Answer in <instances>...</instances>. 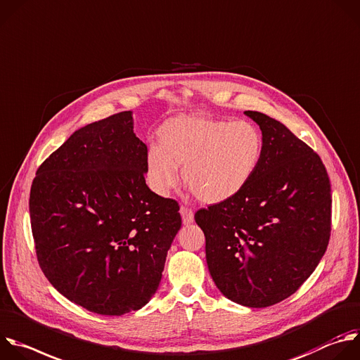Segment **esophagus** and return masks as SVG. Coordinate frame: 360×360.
Wrapping results in <instances>:
<instances>
[{
	"mask_svg": "<svg viewBox=\"0 0 360 360\" xmlns=\"http://www.w3.org/2000/svg\"><path fill=\"white\" fill-rule=\"evenodd\" d=\"M180 214H181V220H183V224L188 226L194 221V212L191 208H188L187 205H181L180 207Z\"/></svg>",
	"mask_w": 360,
	"mask_h": 360,
	"instance_id": "34e87169",
	"label": "esophagus"
}]
</instances>
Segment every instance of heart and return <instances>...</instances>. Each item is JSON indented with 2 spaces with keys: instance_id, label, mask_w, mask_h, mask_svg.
Segmentation results:
<instances>
[{
  "instance_id": "obj_1",
  "label": "heart",
  "mask_w": 360,
  "mask_h": 360,
  "mask_svg": "<svg viewBox=\"0 0 360 360\" xmlns=\"http://www.w3.org/2000/svg\"><path fill=\"white\" fill-rule=\"evenodd\" d=\"M159 145L146 155L150 186L160 194L183 180L202 202L219 204L236 197L258 172L265 141L261 129L250 120L212 119L181 115L166 120Z\"/></svg>"
}]
</instances>
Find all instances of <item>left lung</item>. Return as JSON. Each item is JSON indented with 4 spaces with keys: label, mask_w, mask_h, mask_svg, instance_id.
Returning a JSON list of instances; mask_svg holds the SVG:
<instances>
[{
    "label": "left lung",
    "mask_w": 360,
    "mask_h": 360,
    "mask_svg": "<svg viewBox=\"0 0 360 360\" xmlns=\"http://www.w3.org/2000/svg\"><path fill=\"white\" fill-rule=\"evenodd\" d=\"M265 141L262 163L236 197L201 208L208 271L229 300L265 308L291 297L323 257L332 224L321 158L281 122L245 110Z\"/></svg>",
    "instance_id": "1"
}]
</instances>
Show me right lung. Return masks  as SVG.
<instances>
[{
	"instance_id": "obj_1",
	"label": "right lung",
	"mask_w": 360,
	"mask_h": 360,
	"mask_svg": "<svg viewBox=\"0 0 360 360\" xmlns=\"http://www.w3.org/2000/svg\"><path fill=\"white\" fill-rule=\"evenodd\" d=\"M148 146L131 112L81 127L37 170L30 217L39 266L70 302L109 316L159 288L180 207L145 180Z\"/></svg>"
}]
</instances>
